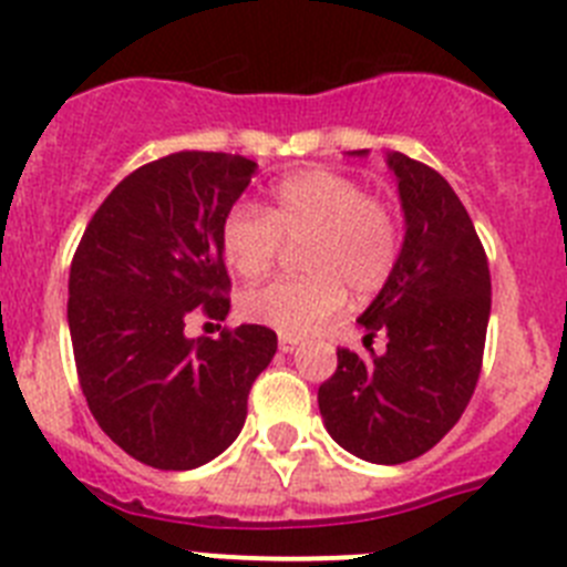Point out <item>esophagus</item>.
<instances>
[{"instance_id": "obj_1", "label": "esophagus", "mask_w": 567, "mask_h": 567, "mask_svg": "<svg viewBox=\"0 0 567 567\" xmlns=\"http://www.w3.org/2000/svg\"><path fill=\"white\" fill-rule=\"evenodd\" d=\"M296 347H299V339H296V336H279V350H282V353H293Z\"/></svg>"}]
</instances>
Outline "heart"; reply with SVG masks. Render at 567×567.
Returning <instances> with one entry per match:
<instances>
[{"instance_id":"heart-1","label":"heart","mask_w":567,"mask_h":567,"mask_svg":"<svg viewBox=\"0 0 567 567\" xmlns=\"http://www.w3.org/2000/svg\"><path fill=\"white\" fill-rule=\"evenodd\" d=\"M299 251L305 277L279 279L239 299V313L285 336H305L344 305L379 293L401 254L395 214L353 177L302 169L271 188L268 212L239 203L223 217L220 248L243 279L271 271L282 243Z\"/></svg>"}]
</instances>
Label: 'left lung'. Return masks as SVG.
Listing matches in <instances>:
<instances>
[{
  "instance_id": "8db88e82",
  "label": "left lung",
  "mask_w": 567,
  "mask_h": 567,
  "mask_svg": "<svg viewBox=\"0 0 567 567\" xmlns=\"http://www.w3.org/2000/svg\"><path fill=\"white\" fill-rule=\"evenodd\" d=\"M386 166L404 208V246L390 282L359 316L364 341L386 333V353L364 359L341 347L319 386V412L350 455L395 466L430 452L461 421L481 379L492 277L452 186L401 152H390Z\"/></svg>"
}]
</instances>
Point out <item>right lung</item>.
<instances>
[{"mask_svg":"<svg viewBox=\"0 0 567 567\" xmlns=\"http://www.w3.org/2000/svg\"><path fill=\"white\" fill-rule=\"evenodd\" d=\"M254 172L226 152L146 163L112 188L75 248L68 321L81 392L101 430L152 468L186 472L226 452L277 353L262 324L186 336L188 319L223 321L231 308L220 226Z\"/></svg>","mask_w":567,"mask_h":567,"instance_id":"obj_1","label":"right lung"}]
</instances>
